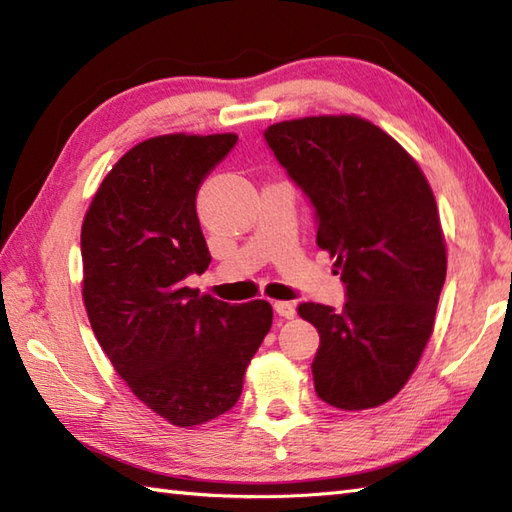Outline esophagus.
I'll return each instance as SVG.
<instances>
[{
  "label": "esophagus",
  "mask_w": 512,
  "mask_h": 512,
  "mask_svg": "<svg viewBox=\"0 0 512 512\" xmlns=\"http://www.w3.org/2000/svg\"><path fill=\"white\" fill-rule=\"evenodd\" d=\"M273 308H275V312L279 314L281 319H292V317H295V306H292L290 301H275Z\"/></svg>",
  "instance_id": "1"
}]
</instances>
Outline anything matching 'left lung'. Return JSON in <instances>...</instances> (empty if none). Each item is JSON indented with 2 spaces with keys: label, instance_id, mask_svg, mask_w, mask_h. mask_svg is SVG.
Segmentation results:
<instances>
[{
  "label": "left lung",
  "instance_id": "left-lung-1",
  "mask_svg": "<svg viewBox=\"0 0 512 512\" xmlns=\"http://www.w3.org/2000/svg\"><path fill=\"white\" fill-rule=\"evenodd\" d=\"M264 138L308 195L317 244L336 259L345 306L301 303L317 328V396L345 411L394 398L433 332L447 277L436 198L405 149L358 116H308Z\"/></svg>",
  "mask_w": 512,
  "mask_h": 512
}]
</instances>
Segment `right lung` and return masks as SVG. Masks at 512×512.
Masks as SVG:
<instances>
[{
  "label": "right lung",
  "instance_id": "1",
  "mask_svg": "<svg viewBox=\"0 0 512 512\" xmlns=\"http://www.w3.org/2000/svg\"><path fill=\"white\" fill-rule=\"evenodd\" d=\"M235 143V134L143 140L107 173L81 228L96 341L134 396L176 427L235 405L273 325L268 301L231 306L184 286L211 264L198 189Z\"/></svg>",
  "mask_w": 512,
  "mask_h": 512
}]
</instances>
